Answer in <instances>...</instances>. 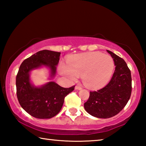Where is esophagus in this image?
Masks as SVG:
<instances>
[{
	"label": "esophagus",
	"instance_id": "34e87169",
	"mask_svg": "<svg viewBox=\"0 0 146 146\" xmlns=\"http://www.w3.org/2000/svg\"><path fill=\"white\" fill-rule=\"evenodd\" d=\"M75 89L76 90H81V89H82V87H81L80 86L77 85V86H75Z\"/></svg>",
	"mask_w": 146,
	"mask_h": 146
}]
</instances>
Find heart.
Returning a JSON list of instances; mask_svg holds the SVG:
<instances>
[{
    "instance_id": "heart-1",
    "label": "heart",
    "mask_w": 146,
    "mask_h": 146,
    "mask_svg": "<svg viewBox=\"0 0 146 146\" xmlns=\"http://www.w3.org/2000/svg\"><path fill=\"white\" fill-rule=\"evenodd\" d=\"M115 64L112 57L100 52L77 54L68 59V66L62 64L61 73L75 80L82 75L86 87L98 89L108 84L113 75Z\"/></svg>"
}]
</instances>
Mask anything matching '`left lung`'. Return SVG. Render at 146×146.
<instances>
[{"mask_svg":"<svg viewBox=\"0 0 146 146\" xmlns=\"http://www.w3.org/2000/svg\"><path fill=\"white\" fill-rule=\"evenodd\" d=\"M114 60L115 70L107 85L98 91H90L85 110L89 114L100 118L114 117L122 110L131 94V75L123 58L107 50Z\"/></svg>","mask_w":146,"mask_h":146,"instance_id":"1","label":"left lung"}]
</instances>
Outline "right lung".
Wrapping results in <instances>:
<instances>
[{
  "label": "right lung",
  "mask_w": 146,
  "mask_h": 146,
  "mask_svg": "<svg viewBox=\"0 0 146 146\" xmlns=\"http://www.w3.org/2000/svg\"><path fill=\"white\" fill-rule=\"evenodd\" d=\"M60 56V52L40 51L20 66L16 77L17 98L21 107L35 118L46 119L55 117L60 112L64 98L74 90L75 86L65 88L55 82H48L40 87L31 83L29 73L43 66L50 69L51 77L55 76Z\"/></svg>",
  "instance_id": "obj_1"
}]
</instances>
